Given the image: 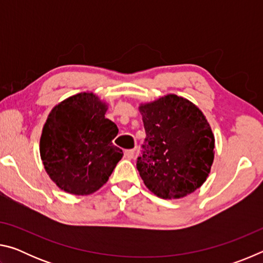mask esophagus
Listing matches in <instances>:
<instances>
[{
	"mask_svg": "<svg viewBox=\"0 0 263 263\" xmlns=\"http://www.w3.org/2000/svg\"><path fill=\"white\" fill-rule=\"evenodd\" d=\"M125 157L127 159H130V160L135 158V149H126L125 151Z\"/></svg>",
	"mask_w": 263,
	"mask_h": 263,
	"instance_id": "esophagus-1",
	"label": "esophagus"
}]
</instances>
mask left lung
I'll return each mask as SVG.
<instances>
[{"mask_svg":"<svg viewBox=\"0 0 263 263\" xmlns=\"http://www.w3.org/2000/svg\"><path fill=\"white\" fill-rule=\"evenodd\" d=\"M146 132L137 169L160 198H181L199 188L215 158V137L190 101L167 95L139 106Z\"/></svg>","mask_w":263,"mask_h":263,"instance_id":"8db88e82","label":"left lung"}]
</instances>
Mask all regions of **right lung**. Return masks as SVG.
<instances>
[{
	"label": "right lung",
	"mask_w": 263,
	"mask_h": 263,
	"mask_svg": "<svg viewBox=\"0 0 263 263\" xmlns=\"http://www.w3.org/2000/svg\"><path fill=\"white\" fill-rule=\"evenodd\" d=\"M106 104L91 92H80L52 109L41 138V157L61 190L89 195L106 183L123 158L112 144L118 127L105 118Z\"/></svg>",
	"instance_id": "right-lung-1"
}]
</instances>
